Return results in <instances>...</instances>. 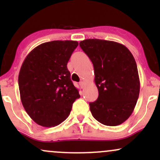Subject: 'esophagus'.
Wrapping results in <instances>:
<instances>
[{
  "label": "esophagus",
  "mask_w": 160,
  "mask_h": 160,
  "mask_svg": "<svg viewBox=\"0 0 160 160\" xmlns=\"http://www.w3.org/2000/svg\"><path fill=\"white\" fill-rule=\"evenodd\" d=\"M79 84H80V87H81L82 89H83V88H84V86H85V83H84V82L82 81H82H80V83H79Z\"/></svg>",
  "instance_id": "34e87169"
}]
</instances>
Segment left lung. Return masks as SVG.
<instances>
[{
    "label": "left lung",
    "mask_w": 160,
    "mask_h": 160,
    "mask_svg": "<svg viewBox=\"0 0 160 160\" xmlns=\"http://www.w3.org/2000/svg\"><path fill=\"white\" fill-rule=\"evenodd\" d=\"M80 46L94 67L98 99L89 103L93 117L109 126L131 116L140 92L136 62L127 47L114 41L86 39Z\"/></svg>",
    "instance_id": "1"
}]
</instances>
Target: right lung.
Returning a JSON list of instances; mask_svg holds the SVG:
<instances>
[{
    "mask_svg": "<svg viewBox=\"0 0 160 160\" xmlns=\"http://www.w3.org/2000/svg\"><path fill=\"white\" fill-rule=\"evenodd\" d=\"M78 46L74 40L43 43L28 53L19 74L20 98L36 123L53 127L65 121L80 97L67 64Z\"/></svg>",
    "mask_w": 160,
    "mask_h": 160,
    "instance_id": "1",
    "label": "right lung"
}]
</instances>
